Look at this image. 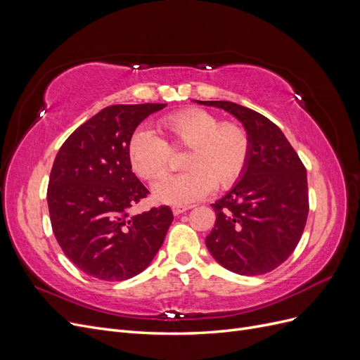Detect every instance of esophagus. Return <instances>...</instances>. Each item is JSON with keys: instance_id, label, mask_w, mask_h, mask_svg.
Here are the masks:
<instances>
[{"instance_id": "esophagus-1", "label": "esophagus", "mask_w": 360, "mask_h": 360, "mask_svg": "<svg viewBox=\"0 0 360 360\" xmlns=\"http://www.w3.org/2000/svg\"><path fill=\"white\" fill-rule=\"evenodd\" d=\"M186 210H189L188 205H172V213H174V216H179V214L186 212Z\"/></svg>"}]
</instances>
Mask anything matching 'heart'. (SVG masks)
Returning <instances> with one entry per match:
<instances>
[{
    "instance_id": "b5f03b06",
    "label": "heart",
    "mask_w": 360,
    "mask_h": 360,
    "mask_svg": "<svg viewBox=\"0 0 360 360\" xmlns=\"http://www.w3.org/2000/svg\"><path fill=\"white\" fill-rule=\"evenodd\" d=\"M160 127L171 147H184L183 168L188 171L155 184L153 195L160 202L184 205L200 201L213 189H226L240 179L250 139L236 123H221L219 118L200 108H188L167 115ZM130 167L136 176L159 180L169 167V148L151 130L138 129L127 144Z\"/></svg>"
}]
</instances>
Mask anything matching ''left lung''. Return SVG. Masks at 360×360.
<instances>
[{"mask_svg":"<svg viewBox=\"0 0 360 360\" xmlns=\"http://www.w3.org/2000/svg\"><path fill=\"white\" fill-rule=\"evenodd\" d=\"M195 102L230 112L250 139L240 179L212 204L216 224L205 246L237 275L267 274L284 263L302 237L309 209L307 169L282 130L264 115L233 102Z\"/></svg>","mask_w":360,"mask_h":360,"instance_id":"obj_1","label":"left lung"}]
</instances>
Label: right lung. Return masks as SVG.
Segmentation results:
<instances>
[{
  "label": "right lung",
  "mask_w": 360,
  "mask_h": 360,
  "mask_svg": "<svg viewBox=\"0 0 360 360\" xmlns=\"http://www.w3.org/2000/svg\"><path fill=\"white\" fill-rule=\"evenodd\" d=\"M167 103L103 108L66 139L53 160L48 207L63 252L84 274L124 281L146 270L172 222L169 207L132 214L148 193L132 172L127 144Z\"/></svg>",
  "instance_id": "obj_1"
}]
</instances>
